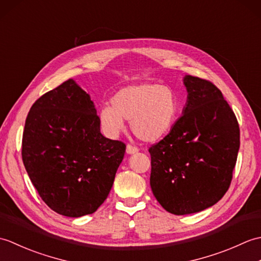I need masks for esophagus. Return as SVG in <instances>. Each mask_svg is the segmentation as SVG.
<instances>
[{
  "label": "esophagus",
  "instance_id": "obj_1",
  "mask_svg": "<svg viewBox=\"0 0 261 261\" xmlns=\"http://www.w3.org/2000/svg\"><path fill=\"white\" fill-rule=\"evenodd\" d=\"M138 151H139V148H138V147L132 146V145H130V143L126 146V152L127 153H136Z\"/></svg>",
  "mask_w": 261,
  "mask_h": 261
}]
</instances>
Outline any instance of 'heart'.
<instances>
[{
  "label": "heart",
  "instance_id": "heart-1",
  "mask_svg": "<svg viewBox=\"0 0 261 261\" xmlns=\"http://www.w3.org/2000/svg\"><path fill=\"white\" fill-rule=\"evenodd\" d=\"M98 112L103 131L114 137L131 120V130L146 142H156L167 136L178 119L180 104L176 92L152 83L122 88Z\"/></svg>",
  "mask_w": 261,
  "mask_h": 261
}]
</instances>
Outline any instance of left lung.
<instances>
[{
    "instance_id": "left-lung-1",
    "label": "left lung",
    "mask_w": 261,
    "mask_h": 261,
    "mask_svg": "<svg viewBox=\"0 0 261 261\" xmlns=\"http://www.w3.org/2000/svg\"><path fill=\"white\" fill-rule=\"evenodd\" d=\"M184 114L149 148L150 186L167 212L185 215L218 203L229 190L240 147L236 114L212 82L187 75Z\"/></svg>"
}]
</instances>
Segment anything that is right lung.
Here are the masks:
<instances>
[{
	"label": "right lung",
	"instance_id": "1",
	"mask_svg": "<svg viewBox=\"0 0 261 261\" xmlns=\"http://www.w3.org/2000/svg\"><path fill=\"white\" fill-rule=\"evenodd\" d=\"M124 152V142L101 134L94 103L73 80L43 94L28 113L22 160L42 201L59 214L95 212Z\"/></svg>",
	"mask_w": 261,
	"mask_h": 261
}]
</instances>
